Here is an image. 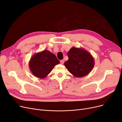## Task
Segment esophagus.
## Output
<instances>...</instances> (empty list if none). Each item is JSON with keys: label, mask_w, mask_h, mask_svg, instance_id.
<instances>
[{"label": "esophagus", "mask_w": 122, "mask_h": 122, "mask_svg": "<svg viewBox=\"0 0 122 122\" xmlns=\"http://www.w3.org/2000/svg\"><path fill=\"white\" fill-rule=\"evenodd\" d=\"M64 62H65V61L63 60H61V61H60V62H61V65H63V63H64Z\"/></svg>", "instance_id": "1"}]
</instances>
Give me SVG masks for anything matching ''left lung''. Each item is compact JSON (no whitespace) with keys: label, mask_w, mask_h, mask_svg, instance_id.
Wrapping results in <instances>:
<instances>
[{"label":"left lung","mask_w":122,"mask_h":122,"mask_svg":"<svg viewBox=\"0 0 122 122\" xmlns=\"http://www.w3.org/2000/svg\"><path fill=\"white\" fill-rule=\"evenodd\" d=\"M68 60L64 65L73 76L82 77L87 75L94 66V59L83 48L72 47L67 53Z\"/></svg>","instance_id":"obj_1"}]
</instances>
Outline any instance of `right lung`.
<instances>
[{
	"instance_id": "obj_1",
	"label": "right lung",
	"mask_w": 122,
	"mask_h": 122,
	"mask_svg": "<svg viewBox=\"0 0 122 122\" xmlns=\"http://www.w3.org/2000/svg\"><path fill=\"white\" fill-rule=\"evenodd\" d=\"M60 63L56 56L48 50H44L33 55L29 62V66L35 76L45 78Z\"/></svg>"
}]
</instances>
